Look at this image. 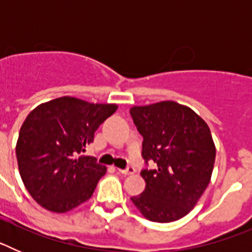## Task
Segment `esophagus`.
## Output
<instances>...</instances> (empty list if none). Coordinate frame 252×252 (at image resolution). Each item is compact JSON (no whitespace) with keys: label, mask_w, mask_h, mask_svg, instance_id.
Wrapping results in <instances>:
<instances>
[{"label":"esophagus","mask_w":252,"mask_h":252,"mask_svg":"<svg viewBox=\"0 0 252 252\" xmlns=\"http://www.w3.org/2000/svg\"><path fill=\"white\" fill-rule=\"evenodd\" d=\"M119 171L124 175H131V174H135V173H136V169L133 168V166H128V168H126V169H119Z\"/></svg>","instance_id":"34e87169"}]
</instances>
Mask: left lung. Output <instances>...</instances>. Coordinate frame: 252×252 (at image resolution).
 Returning a JSON list of instances; mask_svg holds the SVG:
<instances>
[{"label":"left lung","mask_w":252,"mask_h":252,"mask_svg":"<svg viewBox=\"0 0 252 252\" xmlns=\"http://www.w3.org/2000/svg\"><path fill=\"white\" fill-rule=\"evenodd\" d=\"M142 141V158L157 169L141 171L145 190L131 198L153 222H173L188 215L208 187L216 146L208 125L189 107L174 101L130 110Z\"/></svg>","instance_id":"obj_1"}]
</instances>
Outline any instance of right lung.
Here are the masks:
<instances>
[{
	"label": "right lung",
	"mask_w": 252,
	"mask_h": 252,
	"mask_svg": "<svg viewBox=\"0 0 252 252\" xmlns=\"http://www.w3.org/2000/svg\"><path fill=\"white\" fill-rule=\"evenodd\" d=\"M116 110V104L65 95L29 113L20 128L16 158L22 182L40 206L64 213L92 197L107 169L84 153Z\"/></svg>",
	"instance_id": "right-lung-1"
}]
</instances>
